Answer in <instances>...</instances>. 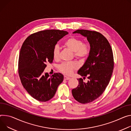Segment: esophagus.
<instances>
[{"instance_id": "esophagus-1", "label": "esophagus", "mask_w": 131, "mask_h": 131, "mask_svg": "<svg viewBox=\"0 0 131 131\" xmlns=\"http://www.w3.org/2000/svg\"><path fill=\"white\" fill-rule=\"evenodd\" d=\"M64 79H65V80H69V79H70V77H67V76H64Z\"/></svg>"}]
</instances>
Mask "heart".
<instances>
[{
    "mask_svg": "<svg viewBox=\"0 0 131 131\" xmlns=\"http://www.w3.org/2000/svg\"><path fill=\"white\" fill-rule=\"evenodd\" d=\"M64 45L68 49L74 52L75 56L78 58L84 59L86 58L90 53V46L86 42L78 38L70 37L67 39L64 43ZM60 49L58 45L54 46L53 49L52 54L54 59H57L59 56ZM78 65L75 62L63 63L58 66V69L61 72L66 75L72 74L74 70L78 68Z\"/></svg>",
    "mask_w": 131,
    "mask_h": 131,
    "instance_id": "heart-1",
    "label": "heart"
}]
</instances>
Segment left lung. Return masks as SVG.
Masks as SVG:
<instances>
[{
    "label": "left lung",
    "instance_id": "8db88e82",
    "mask_svg": "<svg viewBox=\"0 0 131 131\" xmlns=\"http://www.w3.org/2000/svg\"><path fill=\"white\" fill-rule=\"evenodd\" d=\"M73 33H79L87 38L90 50L89 56L78 71V74L89 79L84 82L77 79L79 84L72 90V94L78 102L86 104L98 98L110 82L114 68L112 50L107 39L100 33L87 30H77Z\"/></svg>",
    "mask_w": 131,
    "mask_h": 131
}]
</instances>
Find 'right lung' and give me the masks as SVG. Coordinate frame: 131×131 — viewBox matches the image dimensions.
Masks as SVG:
<instances>
[{"label":"right lung","instance_id":"1","mask_svg":"<svg viewBox=\"0 0 131 131\" xmlns=\"http://www.w3.org/2000/svg\"><path fill=\"white\" fill-rule=\"evenodd\" d=\"M68 34L58 30L41 31L29 35L21 46L18 62L20 80L29 94L38 101L51 99L63 81L62 74L54 73L49 77L44 70L47 63L53 62L54 46Z\"/></svg>","mask_w":131,"mask_h":131}]
</instances>
